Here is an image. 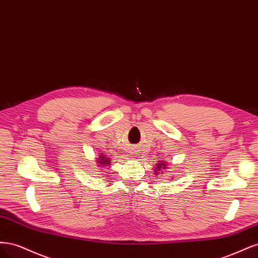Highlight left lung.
<instances>
[{"instance_id": "left-lung-1", "label": "left lung", "mask_w": 258, "mask_h": 258, "mask_svg": "<svg viewBox=\"0 0 258 258\" xmlns=\"http://www.w3.org/2000/svg\"><path fill=\"white\" fill-rule=\"evenodd\" d=\"M168 168V162L167 161H158L157 163H156V167H155V170H154V173L155 175H158V173H161L163 171H166Z\"/></svg>"}]
</instances>
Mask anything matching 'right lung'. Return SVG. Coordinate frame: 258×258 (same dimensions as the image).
I'll use <instances>...</instances> for the list:
<instances>
[{
    "instance_id": "right-lung-1",
    "label": "right lung",
    "mask_w": 258,
    "mask_h": 258,
    "mask_svg": "<svg viewBox=\"0 0 258 258\" xmlns=\"http://www.w3.org/2000/svg\"><path fill=\"white\" fill-rule=\"evenodd\" d=\"M97 163H98V167H99V168L105 169L107 166H110L111 158L107 157V156H105V155L101 154V155L99 156V157L97 158Z\"/></svg>"
}]
</instances>
